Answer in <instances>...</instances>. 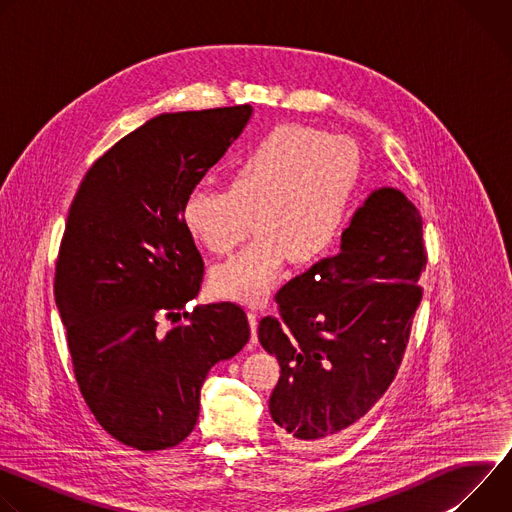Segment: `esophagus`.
Returning a JSON list of instances; mask_svg holds the SVG:
<instances>
[{"instance_id":"obj_1","label":"esophagus","mask_w":512,"mask_h":512,"mask_svg":"<svg viewBox=\"0 0 512 512\" xmlns=\"http://www.w3.org/2000/svg\"><path fill=\"white\" fill-rule=\"evenodd\" d=\"M249 318V324H251V342L255 344L257 342V324H259V314L257 312H249L247 314Z\"/></svg>"}]
</instances>
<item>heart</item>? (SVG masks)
Returning a JSON list of instances; mask_svg holds the SVG:
<instances>
[{
  "label": "heart",
  "instance_id": "heart-1",
  "mask_svg": "<svg viewBox=\"0 0 512 512\" xmlns=\"http://www.w3.org/2000/svg\"><path fill=\"white\" fill-rule=\"evenodd\" d=\"M360 168L350 137L285 123L237 158L229 188H192L180 218L210 253L233 251L255 216V241L212 269L216 296L257 306L269 298L287 259L300 267L322 259L344 229Z\"/></svg>",
  "mask_w": 512,
  "mask_h": 512
}]
</instances>
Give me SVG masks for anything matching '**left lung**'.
I'll return each mask as SVG.
<instances>
[{
  "label": "left lung",
  "instance_id": "obj_1",
  "mask_svg": "<svg viewBox=\"0 0 512 512\" xmlns=\"http://www.w3.org/2000/svg\"><path fill=\"white\" fill-rule=\"evenodd\" d=\"M423 221L397 188L371 192L340 253L283 285L259 342L281 377L269 397L279 440L316 448L367 415L393 383L423 291Z\"/></svg>",
  "mask_w": 512,
  "mask_h": 512
}]
</instances>
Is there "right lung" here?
Listing matches in <instances>:
<instances>
[{
  "label": "right lung",
  "mask_w": 512,
  "mask_h": 512,
  "mask_svg": "<svg viewBox=\"0 0 512 512\" xmlns=\"http://www.w3.org/2000/svg\"><path fill=\"white\" fill-rule=\"evenodd\" d=\"M251 105L162 113L85 174L60 243L54 298L79 389L117 442L154 452L194 429L216 362L249 340L241 306L184 312L204 263L180 206L241 135ZM187 322L168 333L160 317Z\"/></svg>",
  "instance_id": "right-lung-1"
}]
</instances>
